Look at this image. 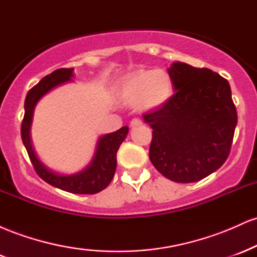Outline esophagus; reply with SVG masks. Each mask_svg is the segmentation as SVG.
Wrapping results in <instances>:
<instances>
[{
    "mask_svg": "<svg viewBox=\"0 0 257 257\" xmlns=\"http://www.w3.org/2000/svg\"><path fill=\"white\" fill-rule=\"evenodd\" d=\"M140 124H143V120H141L140 118L132 119V122H131V125L132 126H138V125H140Z\"/></svg>",
    "mask_w": 257,
    "mask_h": 257,
    "instance_id": "1",
    "label": "esophagus"
}]
</instances>
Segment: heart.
<instances>
[{"instance_id":"1","label":"heart","mask_w":257,"mask_h":257,"mask_svg":"<svg viewBox=\"0 0 257 257\" xmlns=\"http://www.w3.org/2000/svg\"><path fill=\"white\" fill-rule=\"evenodd\" d=\"M173 82L163 70H141L126 77L119 85L118 95L128 104L156 108L172 96Z\"/></svg>"}]
</instances>
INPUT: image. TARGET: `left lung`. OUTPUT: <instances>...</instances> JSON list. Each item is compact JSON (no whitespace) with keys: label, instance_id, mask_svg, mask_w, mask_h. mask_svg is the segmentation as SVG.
Here are the masks:
<instances>
[{"label":"left lung","instance_id":"8db88e82","mask_svg":"<svg viewBox=\"0 0 257 257\" xmlns=\"http://www.w3.org/2000/svg\"><path fill=\"white\" fill-rule=\"evenodd\" d=\"M168 72L175 94L143 116L153 129L150 159L172 181L196 182L228 157L237 110L229 83L219 73L180 61Z\"/></svg>","mask_w":257,"mask_h":257}]
</instances>
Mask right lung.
I'll use <instances>...</instances> for the list:
<instances>
[{
	"label": "right lung",
	"mask_w": 257,
	"mask_h": 257,
	"mask_svg": "<svg viewBox=\"0 0 257 257\" xmlns=\"http://www.w3.org/2000/svg\"><path fill=\"white\" fill-rule=\"evenodd\" d=\"M71 77H73V69L55 70L51 75L43 77L34 88L29 90L24 105L25 114L22 123V139L32 166L41 179L48 182L49 185L66 191V192L94 194L107 187L113 178L117 167L116 155L120 144L126 138V134L129 132L128 126H122L118 131L100 137L95 153H94V157L90 163L83 170L71 174V175L58 174L48 169L37 158L31 144L30 129L32 116H34L35 106L38 100L42 98L44 94L51 91L53 88L71 81Z\"/></svg>",
	"instance_id": "obj_1"
}]
</instances>
